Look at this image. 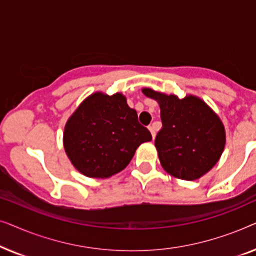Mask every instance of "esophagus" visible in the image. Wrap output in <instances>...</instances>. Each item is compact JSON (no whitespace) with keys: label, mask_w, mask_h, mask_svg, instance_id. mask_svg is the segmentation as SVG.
Here are the masks:
<instances>
[{"label":"esophagus","mask_w":256,"mask_h":256,"mask_svg":"<svg viewBox=\"0 0 256 256\" xmlns=\"http://www.w3.org/2000/svg\"><path fill=\"white\" fill-rule=\"evenodd\" d=\"M149 130H150V132H152V138H155V136H156L155 126H154V124H150V126H149Z\"/></svg>","instance_id":"esophagus-1"}]
</instances>
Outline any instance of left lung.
<instances>
[{
	"label": "left lung",
	"mask_w": 256,
	"mask_h": 256,
	"mask_svg": "<svg viewBox=\"0 0 256 256\" xmlns=\"http://www.w3.org/2000/svg\"><path fill=\"white\" fill-rule=\"evenodd\" d=\"M146 96L156 100L163 127L155 146L163 169L171 176L194 180L218 162L226 143L225 127L218 115L194 96L183 99L143 88Z\"/></svg>",
	"instance_id": "8db88e82"
}]
</instances>
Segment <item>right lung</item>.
Segmentation results:
<instances>
[{"instance_id":"1","label":"right lung","mask_w":256,"mask_h":256,"mask_svg":"<svg viewBox=\"0 0 256 256\" xmlns=\"http://www.w3.org/2000/svg\"><path fill=\"white\" fill-rule=\"evenodd\" d=\"M152 138L124 94L96 92L70 116L62 141L66 155L79 172L108 178L124 170L140 144Z\"/></svg>"}]
</instances>
